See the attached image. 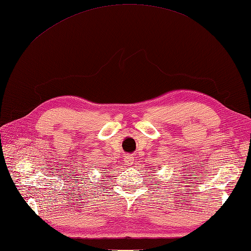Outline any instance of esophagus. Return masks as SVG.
Wrapping results in <instances>:
<instances>
[{"label":"esophagus","mask_w":251,"mask_h":251,"mask_svg":"<svg viewBox=\"0 0 251 251\" xmlns=\"http://www.w3.org/2000/svg\"><path fill=\"white\" fill-rule=\"evenodd\" d=\"M124 161H125V163H126L127 166L133 165V162H134L133 154H126V156L124 157Z\"/></svg>","instance_id":"34e87169"}]
</instances>
